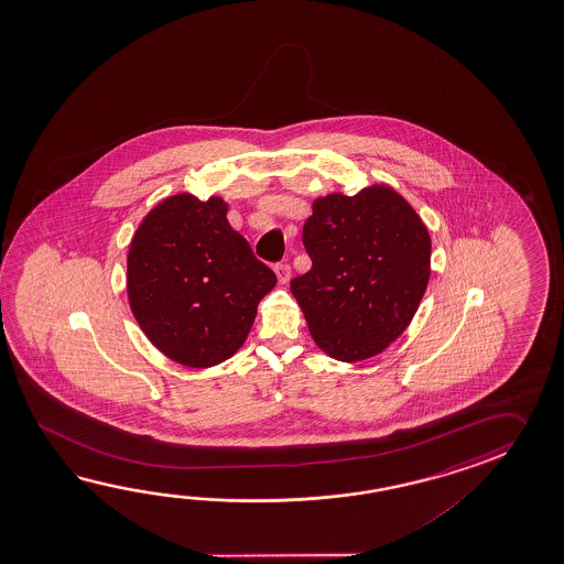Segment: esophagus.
Here are the masks:
<instances>
[{
    "label": "esophagus",
    "mask_w": 564,
    "mask_h": 564,
    "mask_svg": "<svg viewBox=\"0 0 564 564\" xmlns=\"http://www.w3.org/2000/svg\"><path fill=\"white\" fill-rule=\"evenodd\" d=\"M274 270H276L278 280H280L282 284H286L290 276H292V268H290V264H284V262L274 265Z\"/></svg>",
    "instance_id": "1"
}]
</instances>
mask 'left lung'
Here are the masks:
<instances>
[{
    "label": "left lung",
    "instance_id": "1",
    "mask_svg": "<svg viewBox=\"0 0 564 564\" xmlns=\"http://www.w3.org/2000/svg\"><path fill=\"white\" fill-rule=\"evenodd\" d=\"M312 268L290 282L312 338L333 359H371L403 335L430 282L432 240L387 185L316 199L302 229Z\"/></svg>",
    "mask_w": 564,
    "mask_h": 564
}]
</instances>
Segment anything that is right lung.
I'll return each instance as SVG.
<instances>
[{
  "label": "right lung",
  "instance_id": "add662e5",
  "mask_svg": "<svg viewBox=\"0 0 564 564\" xmlns=\"http://www.w3.org/2000/svg\"><path fill=\"white\" fill-rule=\"evenodd\" d=\"M226 214L219 197L173 195L144 217L131 241L132 314L149 340L185 367L229 359L276 284Z\"/></svg>",
  "mask_w": 564,
  "mask_h": 564
}]
</instances>
